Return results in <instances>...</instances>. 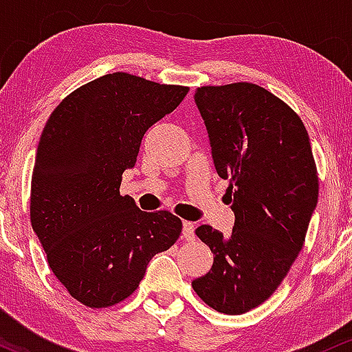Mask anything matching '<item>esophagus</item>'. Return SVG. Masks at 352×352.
<instances>
[{
	"mask_svg": "<svg viewBox=\"0 0 352 352\" xmlns=\"http://www.w3.org/2000/svg\"><path fill=\"white\" fill-rule=\"evenodd\" d=\"M183 236H184V239H188V241L195 239V224L189 223V221H184V223H183Z\"/></svg>",
	"mask_w": 352,
	"mask_h": 352,
	"instance_id": "1",
	"label": "esophagus"
}]
</instances>
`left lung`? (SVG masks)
Wrapping results in <instances>:
<instances>
[{"label": "left lung", "mask_w": 352, "mask_h": 352, "mask_svg": "<svg viewBox=\"0 0 352 352\" xmlns=\"http://www.w3.org/2000/svg\"><path fill=\"white\" fill-rule=\"evenodd\" d=\"M195 101L236 221L229 238L209 224L196 229L214 263L192 289L219 313L243 314L278 289L302 250L318 169L301 118L261 86H201Z\"/></svg>", "instance_id": "obj_1"}]
</instances>
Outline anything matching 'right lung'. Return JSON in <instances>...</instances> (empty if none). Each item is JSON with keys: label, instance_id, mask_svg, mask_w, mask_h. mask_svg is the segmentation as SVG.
Returning <instances> with one entry per match:
<instances>
[{"label": "right lung", "instance_id": "obj_1", "mask_svg": "<svg viewBox=\"0 0 352 352\" xmlns=\"http://www.w3.org/2000/svg\"><path fill=\"white\" fill-rule=\"evenodd\" d=\"M188 91L104 74L68 94L46 121L31 177V226L53 274L85 306L129 298L153 256L179 238L177 216L141 211L120 186L144 133Z\"/></svg>", "mask_w": 352, "mask_h": 352}]
</instances>
